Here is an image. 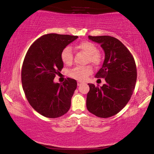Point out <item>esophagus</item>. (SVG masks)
<instances>
[{
    "mask_svg": "<svg viewBox=\"0 0 154 154\" xmlns=\"http://www.w3.org/2000/svg\"><path fill=\"white\" fill-rule=\"evenodd\" d=\"M82 84H83V82H80V81H79V82H77V85H78V86H79V85H81Z\"/></svg>",
    "mask_w": 154,
    "mask_h": 154,
    "instance_id": "1",
    "label": "esophagus"
}]
</instances>
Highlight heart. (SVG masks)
I'll return each instance as SVG.
<instances>
[{
    "mask_svg": "<svg viewBox=\"0 0 154 154\" xmlns=\"http://www.w3.org/2000/svg\"><path fill=\"white\" fill-rule=\"evenodd\" d=\"M77 48L82 51L85 52L88 55V61L94 64L98 65L103 60V57L98 51V47L94 43L88 41L81 42L77 45ZM61 60L64 64L70 65L73 60V54L72 48L70 46H66L62 49L60 54ZM93 72L92 68L90 66H76L70 70L69 75L75 79L83 81Z\"/></svg>",
    "mask_w": 154,
    "mask_h": 154,
    "instance_id": "b5f03b06",
    "label": "heart"
}]
</instances>
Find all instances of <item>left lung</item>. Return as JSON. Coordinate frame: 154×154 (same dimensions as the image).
<instances>
[{
    "label": "left lung",
    "mask_w": 154,
    "mask_h": 154,
    "mask_svg": "<svg viewBox=\"0 0 154 154\" xmlns=\"http://www.w3.org/2000/svg\"><path fill=\"white\" fill-rule=\"evenodd\" d=\"M100 44L105 58L103 66L96 74L106 83L98 88L88 83L86 106L91 113L107 118L116 115L128 103L135 88L137 72L134 59L127 48L118 38L110 36H88Z\"/></svg>",
    "instance_id": "1"
}]
</instances>
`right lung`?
<instances>
[{
	"instance_id": "1",
	"label": "right lung",
	"mask_w": 154,
	"mask_h": 154,
	"mask_svg": "<svg viewBox=\"0 0 154 154\" xmlns=\"http://www.w3.org/2000/svg\"><path fill=\"white\" fill-rule=\"evenodd\" d=\"M77 38L48 34L36 39L26 54L21 72L23 90L31 106L46 118H59L71 107L76 80L67 78L60 84L54 79L63 68L62 50Z\"/></svg>"
}]
</instances>
